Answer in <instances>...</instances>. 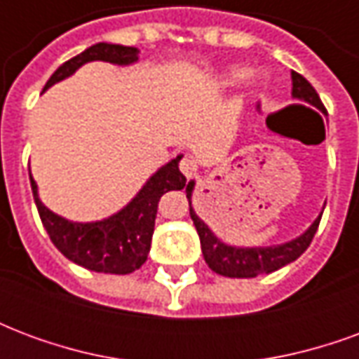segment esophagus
<instances>
[{
  "label": "esophagus",
  "instance_id": "obj_1",
  "mask_svg": "<svg viewBox=\"0 0 359 359\" xmlns=\"http://www.w3.org/2000/svg\"><path fill=\"white\" fill-rule=\"evenodd\" d=\"M180 171H182V175H184L187 179H190V177H194L196 171H198V165H196V161L192 157H184V159L180 161Z\"/></svg>",
  "mask_w": 359,
  "mask_h": 359
}]
</instances>
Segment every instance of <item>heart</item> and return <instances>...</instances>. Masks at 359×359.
Segmentation results:
<instances>
[{
	"label": "heart",
	"instance_id": "obj_1",
	"mask_svg": "<svg viewBox=\"0 0 359 359\" xmlns=\"http://www.w3.org/2000/svg\"><path fill=\"white\" fill-rule=\"evenodd\" d=\"M246 76H248V71H246L244 67H233V69H229V73L225 74L223 82L229 84V86H234V84H238V82L244 81Z\"/></svg>",
	"mask_w": 359,
	"mask_h": 359
}]
</instances>
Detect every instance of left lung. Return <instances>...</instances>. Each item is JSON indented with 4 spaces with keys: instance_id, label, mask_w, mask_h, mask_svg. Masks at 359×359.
Masks as SVG:
<instances>
[{
    "instance_id": "8db88e82",
    "label": "left lung",
    "mask_w": 359,
    "mask_h": 359,
    "mask_svg": "<svg viewBox=\"0 0 359 359\" xmlns=\"http://www.w3.org/2000/svg\"><path fill=\"white\" fill-rule=\"evenodd\" d=\"M292 95L296 100L308 102L309 105H313L325 113V105L321 103V97L317 95L316 88L302 74L294 73V71ZM184 187H187V198L188 203H190L192 190H194V180H190ZM321 215L313 221V225L309 226L306 233L290 242L278 244V246H265V248H236V246H226L225 242L219 241L217 236L210 231V226L196 215V211L192 210V203H190V217L194 221L196 231H198V236L202 242L205 264L210 265L211 271L231 278H252L257 277V275H264V273H273V271L285 267L294 259H298L313 241Z\"/></svg>"
}]
</instances>
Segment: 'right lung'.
<instances>
[{
  "instance_id": "1",
  "label": "right lung",
  "mask_w": 359,
  "mask_h": 359,
  "mask_svg": "<svg viewBox=\"0 0 359 359\" xmlns=\"http://www.w3.org/2000/svg\"><path fill=\"white\" fill-rule=\"evenodd\" d=\"M138 59V50L118 43L100 42L90 46L88 50L69 59L51 74L43 90L53 86L55 82L67 76L88 61H107L115 65H130ZM182 156H177L159 171L149 177L133 202L126 208L95 223H73L59 217L50 211L38 198V187L30 175V187L34 194L36 208L42 219L43 229L50 234L55 248L76 265H82L95 273H111V275H128L140 269L148 259L151 234L156 226L157 203L159 198L169 190H180L187 184V177L180 172L179 161Z\"/></svg>"
}]
</instances>
